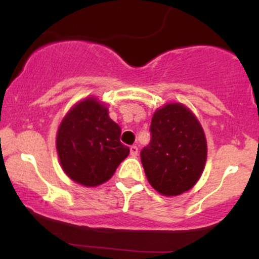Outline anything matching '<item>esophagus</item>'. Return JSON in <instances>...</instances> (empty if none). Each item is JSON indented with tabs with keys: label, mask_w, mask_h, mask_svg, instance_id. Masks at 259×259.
I'll return each instance as SVG.
<instances>
[{
	"label": "esophagus",
	"mask_w": 259,
	"mask_h": 259,
	"mask_svg": "<svg viewBox=\"0 0 259 259\" xmlns=\"http://www.w3.org/2000/svg\"><path fill=\"white\" fill-rule=\"evenodd\" d=\"M138 152H139L138 146H132V147H130V154H132L133 157H135L136 154H138Z\"/></svg>",
	"instance_id": "obj_1"
}]
</instances>
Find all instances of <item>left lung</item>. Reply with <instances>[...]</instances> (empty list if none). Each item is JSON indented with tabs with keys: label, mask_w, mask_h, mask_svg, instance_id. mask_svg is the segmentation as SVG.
Segmentation results:
<instances>
[{
	"label": "left lung",
	"mask_w": 259,
	"mask_h": 259,
	"mask_svg": "<svg viewBox=\"0 0 259 259\" xmlns=\"http://www.w3.org/2000/svg\"><path fill=\"white\" fill-rule=\"evenodd\" d=\"M151 141L140 152L148 183L164 196L191 189L203 171L207 141L200 121L181 103L154 112Z\"/></svg>",
	"instance_id": "obj_1"
}]
</instances>
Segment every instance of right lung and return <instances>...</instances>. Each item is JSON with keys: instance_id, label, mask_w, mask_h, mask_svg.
Returning a JSON list of instances; mask_svg holds the SVG:
<instances>
[{"instance_id": "right-lung-1", "label": "right lung", "mask_w": 259, "mask_h": 259, "mask_svg": "<svg viewBox=\"0 0 259 259\" xmlns=\"http://www.w3.org/2000/svg\"><path fill=\"white\" fill-rule=\"evenodd\" d=\"M120 126L95 97L67 113L57 133V153L64 173L84 186H97L114 174L130 150L120 142Z\"/></svg>"}]
</instances>
